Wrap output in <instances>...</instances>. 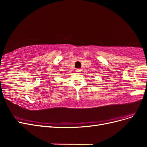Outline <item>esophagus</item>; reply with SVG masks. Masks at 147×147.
Instances as JSON below:
<instances>
[{
	"mask_svg": "<svg viewBox=\"0 0 147 147\" xmlns=\"http://www.w3.org/2000/svg\"><path fill=\"white\" fill-rule=\"evenodd\" d=\"M81 72V69H76V72Z\"/></svg>",
	"mask_w": 147,
	"mask_h": 147,
	"instance_id": "esophagus-1",
	"label": "esophagus"
}]
</instances>
